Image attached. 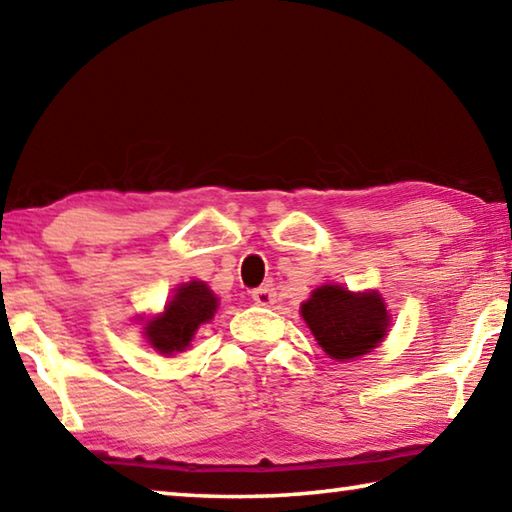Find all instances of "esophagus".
Segmentation results:
<instances>
[{
	"label": "esophagus",
	"mask_w": 512,
	"mask_h": 512,
	"mask_svg": "<svg viewBox=\"0 0 512 512\" xmlns=\"http://www.w3.org/2000/svg\"><path fill=\"white\" fill-rule=\"evenodd\" d=\"M253 300L257 302V305H262V307L273 305V302H275V289L268 287V284H264V287H259V289L253 291Z\"/></svg>",
	"instance_id": "1"
}]
</instances>
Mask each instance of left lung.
I'll return each instance as SVG.
<instances>
[{"mask_svg": "<svg viewBox=\"0 0 512 512\" xmlns=\"http://www.w3.org/2000/svg\"><path fill=\"white\" fill-rule=\"evenodd\" d=\"M300 311L320 348L339 361L377 348L391 323L379 293H350L336 284L316 289Z\"/></svg>", "mask_w": 512, "mask_h": 512, "instance_id": "8db88e82", "label": "left lung"}]
</instances>
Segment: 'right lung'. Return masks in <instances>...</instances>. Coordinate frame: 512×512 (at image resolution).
Returning a JSON list of instances; mask_svg holds the SVG:
<instances>
[{
	"label": "right lung",
	"instance_id": "right-lung-1",
	"mask_svg": "<svg viewBox=\"0 0 512 512\" xmlns=\"http://www.w3.org/2000/svg\"><path fill=\"white\" fill-rule=\"evenodd\" d=\"M216 307H219V300L205 282L194 280L183 284L164 307V314L146 323L144 329L149 343L160 354L183 352L194 339L196 329L203 323H210Z\"/></svg>",
	"mask_w": 512,
	"mask_h": 512
}]
</instances>
